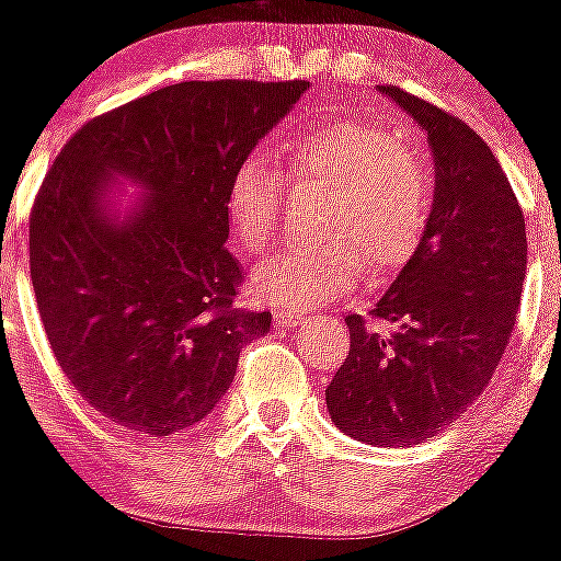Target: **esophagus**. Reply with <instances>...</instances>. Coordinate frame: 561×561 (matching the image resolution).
Here are the masks:
<instances>
[{
    "instance_id": "34e87169",
    "label": "esophagus",
    "mask_w": 561,
    "mask_h": 561,
    "mask_svg": "<svg viewBox=\"0 0 561 561\" xmlns=\"http://www.w3.org/2000/svg\"><path fill=\"white\" fill-rule=\"evenodd\" d=\"M274 321H276V327H285V330H290V327L305 324V312H299V310H279V312H274Z\"/></svg>"
}]
</instances>
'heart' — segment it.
Instances as JSON below:
<instances>
[{
	"mask_svg": "<svg viewBox=\"0 0 561 561\" xmlns=\"http://www.w3.org/2000/svg\"><path fill=\"white\" fill-rule=\"evenodd\" d=\"M296 184H324L332 198L321 218L327 240L287 245L262 262L251 290L274 307L321 305L350 293L368 265L371 276L402 268L422 245L433 209L431 170L388 130L366 123L321 125L287 148ZM285 181L262 156L237 164L226 211L231 240L256 254L274 240Z\"/></svg>",
	"mask_w": 561,
	"mask_h": 561,
	"instance_id": "b5f03b06",
	"label": "heart"
}]
</instances>
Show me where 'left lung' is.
<instances>
[{"label": "left lung", "instance_id": "left-lung-1", "mask_svg": "<svg viewBox=\"0 0 561 561\" xmlns=\"http://www.w3.org/2000/svg\"><path fill=\"white\" fill-rule=\"evenodd\" d=\"M427 134L431 224L371 316L391 335L346 318L350 355L327 386L330 416L375 447L436 436L481 397L517 321L526 279V220L489 145L458 117L380 85Z\"/></svg>", "mask_w": 561, "mask_h": 561}]
</instances>
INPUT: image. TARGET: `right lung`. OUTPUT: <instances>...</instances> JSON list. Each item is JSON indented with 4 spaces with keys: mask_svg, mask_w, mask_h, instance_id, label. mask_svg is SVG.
I'll list each match as a JSON object with an SVG mask.
<instances>
[{
    "mask_svg": "<svg viewBox=\"0 0 561 561\" xmlns=\"http://www.w3.org/2000/svg\"><path fill=\"white\" fill-rule=\"evenodd\" d=\"M307 80H190L85 123L30 215V279L55 360L94 411L170 436L215 411L268 312L237 310L226 195ZM114 183L144 190L125 216Z\"/></svg>",
    "mask_w": 561,
    "mask_h": 561,
    "instance_id": "obj_1",
    "label": "right lung"
}]
</instances>
